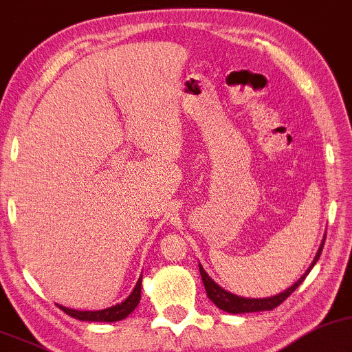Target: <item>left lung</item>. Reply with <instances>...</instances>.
Listing matches in <instances>:
<instances>
[{"label":"left lung","mask_w":352,"mask_h":352,"mask_svg":"<svg viewBox=\"0 0 352 352\" xmlns=\"http://www.w3.org/2000/svg\"><path fill=\"white\" fill-rule=\"evenodd\" d=\"M323 243H324V240H323ZM323 243L320 245L317 255H315L312 265H310V268L305 271V274L302 276V278L294 284V286L286 289V291L281 292V294L273 296V297H266V299H245V297H239V296L230 294V292L224 291V289H222L221 286H217V284L212 281L211 278H209V276L206 274V271L203 270L201 265H199V274H201V279H203L204 289H206L208 297L214 302V304L219 307L221 310H224V312L245 314V312H261V310H273L274 307L283 304V302L286 300L287 297L300 286V283L304 281L305 276L310 273V270H312L314 265L318 261L320 253H322V250H323Z\"/></svg>","instance_id":"left-lung-1"}]
</instances>
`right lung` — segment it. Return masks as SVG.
Masks as SVG:
<instances>
[{"mask_svg":"<svg viewBox=\"0 0 352 352\" xmlns=\"http://www.w3.org/2000/svg\"><path fill=\"white\" fill-rule=\"evenodd\" d=\"M141 279H143V276L138 279V283H136L135 289H133V292L122 302V304L109 307V309L96 310V312H87V310H84V312H82V310L66 309V307H61V305H58V307H60V309L63 310L65 314H68L69 317L82 320V322H118V320L126 318L128 315H130L133 310L136 309V305L140 304Z\"/></svg>","mask_w":352,"mask_h":352,"instance_id":"1","label":"right lung"}]
</instances>
